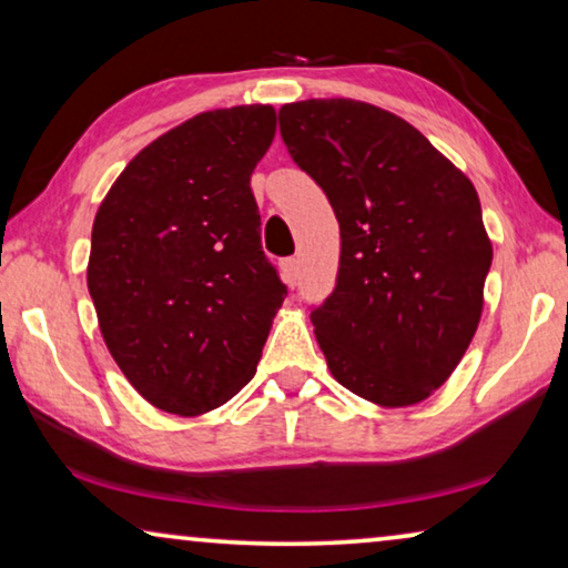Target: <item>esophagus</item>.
I'll use <instances>...</instances> for the list:
<instances>
[{"label": "esophagus", "instance_id": "esophagus-1", "mask_svg": "<svg viewBox=\"0 0 568 568\" xmlns=\"http://www.w3.org/2000/svg\"><path fill=\"white\" fill-rule=\"evenodd\" d=\"M282 278H284L286 286H297V282H300V263H297V258L282 261Z\"/></svg>", "mask_w": 568, "mask_h": 568}]
</instances>
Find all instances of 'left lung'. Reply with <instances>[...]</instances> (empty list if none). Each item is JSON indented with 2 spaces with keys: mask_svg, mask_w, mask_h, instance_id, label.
<instances>
[{
  "mask_svg": "<svg viewBox=\"0 0 568 568\" xmlns=\"http://www.w3.org/2000/svg\"><path fill=\"white\" fill-rule=\"evenodd\" d=\"M278 129L341 227L336 286L310 313L331 375L377 406L422 403L484 310L494 251L476 189L422 131L362 100L290 103Z\"/></svg>",
  "mask_w": 568,
  "mask_h": 568,
  "instance_id": "1",
  "label": "left lung"
}]
</instances>
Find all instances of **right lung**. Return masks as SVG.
<instances>
[{"mask_svg":"<svg viewBox=\"0 0 568 568\" xmlns=\"http://www.w3.org/2000/svg\"><path fill=\"white\" fill-rule=\"evenodd\" d=\"M274 134L271 105L193 115L123 168L95 214L88 290L100 333L168 414H206L243 390L286 297L251 191Z\"/></svg>","mask_w":568,"mask_h":568,"instance_id":"obj_1","label":"right lung"}]
</instances>
